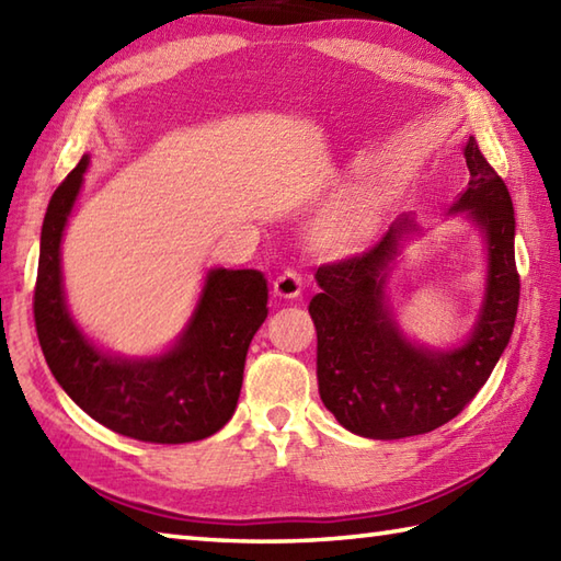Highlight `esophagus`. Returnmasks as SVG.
Instances as JSON below:
<instances>
[{
  "instance_id": "obj_1",
  "label": "esophagus",
  "mask_w": 561,
  "mask_h": 561,
  "mask_svg": "<svg viewBox=\"0 0 561 561\" xmlns=\"http://www.w3.org/2000/svg\"><path fill=\"white\" fill-rule=\"evenodd\" d=\"M272 291H274V296H279V299H296V296H301V291H304V282L296 272L284 270L282 274L274 277Z\"/></svg>"
}]
</instances>
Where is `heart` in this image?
<instances>
[{"label": "heart", "instance_id": "b5f03b06", "mask_svg": "<svg viewBox=\"0 0 561 561\" xmlns=\"http://www.w3.org/2000/svg\"><path fill=\"white\" fill-rule=\"evenodd\" d=\"M388 199L374 190H359L337 202L316 231V245L330 255H350L380 231Z\"/></svg>", "mask_w": 561, "mask_h": 561}]
</instances>
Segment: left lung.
<instances>
[{"mask_svg": "<svg viewBox=\"0 0 561 561\" xmlns=\"http://www.w3.org/2000/svg\"><path fill=\"white\" fill-rule=\"evenodd\" d=\"M468 190L448 214H465L484 241L486 277L470 335L446 350L404 335L390 304V279L404 245L424 229L412 214L388 226L366 253L320 267V294L308 304L318 332V390L347 432L404 438L434 432L468 404L511 340L520 282L514 253V202L474 137L462 149Z\"/></svg>", "mask_w": 561, "mask_h": 561, "instance_id": "obj_1", "label": "left lung"}]
</instances>
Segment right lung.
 Instances as JSON below:
<instances>
[{"mask_svg": "<svg viewBox=\"0 0 561 561\" xmlns=\"http://www.w3.org/2000/svg\"><path fill=\"white\" fill-rule=\"evenodd\" d=\"M83 153L45 211L35 330L57 383L113 432L147 444L202 440L231 420L241 396L250 340L267 318V279L257 270L211 267L187 325L169 350L125 356L99 347L69 313L62 236L89 169Z\"/></svg>", "mask_w": 561, "mask_h": 561, "instance_id": "add662e5", "label": "right lung"}]
</instances>
